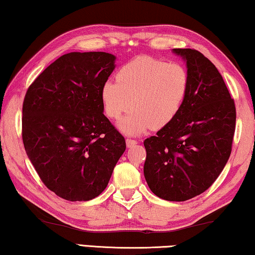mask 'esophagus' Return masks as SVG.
Segmentation results:
<instances>
[{"label":"esophagus","instance_id":"esophagus-1","mask_svg":"<svg viewBox=\"0 0 255 255\" xmlns=\"http://www.w3.org/2000/svg\"><path fill=\"white\" fill-rule=\"evenodd\" d=\"M136 144H137V140H135V139H130V138H127L126 139V145L128 148L132 147V146H135Z\"/></svg>","mask_w":255,"mask_h":255}]
</instances>
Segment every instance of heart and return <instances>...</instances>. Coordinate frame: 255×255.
I'll list each match as a JSON object with an SVG mask.
<instances>
[{
    "mask_svg": "<svg viewBox=\"0 0 255 255\" xmlns=\"http://www.w3.org/2000/svg\"><path fill=\"white\" fill-rule=\"evenodd\" d=\"M188 89L189 74L181 64L141 56L119 68L117 81L103 83L101 100L106 115L115 120L131 107L118 128L126 135L138 136L173 122Z\"/></svg>",
    "mask_w": 255,
    "mask_h": 255,
    "instance_id": "b5f03b06",
    "label": "heart"
}]
</instances>
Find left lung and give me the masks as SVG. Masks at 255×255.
Masks as SVG:
<instances>
[{
	"mask_svg": "<svg viewBox=\"0 0 255 255\" xmlns=\"http://www.w3.org/2000/svg\"><path fill=\"white\" fill-rule=\"evenodd\" d=\"M185 62L187 97L173 122L145 139L144 175L154 195L185 201L206 191L230 158L236 110L221 73L195 49H172Z\"/></svg>",
	"mask_w": 255,
	"mask_h": 255,
	"instance_id": "left-lung-1",
	"label": "left lung"
}]
</instances>
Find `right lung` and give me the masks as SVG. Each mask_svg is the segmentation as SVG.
Returning <instances> with one entry per match:
<instances>
[{
  "mask_svg": "<svg viewBox=\"0 0 255 255\" xmlns=\"http://www.w3.org/2000/svg\"><path fill=\"white\" fill-rule=\"evenodd\" d=\"M115 67L116 56L109 53H68L25 93V153L46 187L63 199L98 197L126 149L125 138L103 115L101 89Z\"/></svg>",
  "mask_w": 255,
  "mask_h": 255,
  "instance_id": "add662e5",
  "label": "right lung"
}]
</instances>
